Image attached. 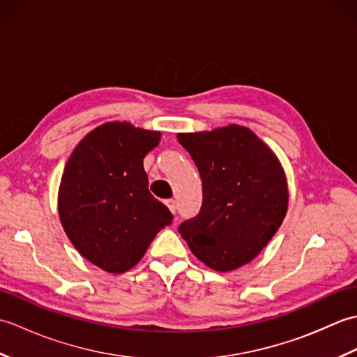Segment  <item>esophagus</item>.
<instances>
[{
	"label": "esophagus",
	"mask_w": 357,
	"mask_h": 357,
	"mask_svg": "<svg viewBox=\"0 0 357 357\" xmlns=\"http://www.w3.org/2000/svg\"><path fill=\"white\" fill-rule=\"evenodd\" d=\"M165 206L170 208L172 213H176V201H174V199H167L165 201Z\"/></svg>",
	"instance_id": "34e87169"
}]
</instances>
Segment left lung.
<instances>
[{"instance_id":"obj_1","label":"left lung","mask_w":357,"mask_h":357,"mask_svg":"<svg viewBox=\"0 0 357 357\" xmlns=\"http://www.w3.org/2000/svg\"><path fill=\"white\" fill-rule=\"evenodd\" d=\"M202 181L199 213L179 225L193 255L216 271L253 259L282 224L288 190L275 153L241 126L179 133Z\"/></svg>"}]
</instances>
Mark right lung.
<instances>
[{"instance_id": "1", "label": "right lung", "mask_w": 357, "mask_h": 357, "mask_svg": "<svg viewBox=\"0 0 357 357\" xmlns=\"http://www.w3.org/2000/svg\"><path fill=\"white\" fill-rule=\"evenodd\" d=\"M161 133L107 123L90 132L66 164L58 196L75 248L109 273L135 267L173 215L149 192L142 159Z\"/></svg>"}]
</instances>
